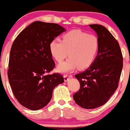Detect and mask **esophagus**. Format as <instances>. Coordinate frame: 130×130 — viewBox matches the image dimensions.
<instances>
[{
	"mask_svg": "<svg viewBox=\"0 0 130 130\" xmlns=\"http://www.w3.org/2000/svg\"><path fill=\"white\" fill-rule=\"evenodd\" d=\"M72 74H65V75L63 76V77H64V80L65 81H67V80H68V78H70V77H72Z\"/></svg>",
	"mask_w": 130,
	"mask_h": 130,
	"instance_id": "34e87169",
	"label": "esophagus"
}]
</instances>
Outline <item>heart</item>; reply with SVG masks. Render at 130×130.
<instances>
[{
    "label": "heart",
    "instance_id": "1",
    "mask_svg": "<svg viewBox=\"0 0 130 130\" xmlns=\"http://www.w3.org/2000/svg\"><path fill=\"white\" fill-rule=\"evenodd\" d=\"M100 43L97 37L80 30H72L64 34L62 41L56 38L50 43L52 56L61 63L67 56L69 59L59 65L57 70L62 73L89 67L96 58ZM69 54H68V53Z\"/></svg>",
    "mask_w": 130,
    "mask_h": 130
}]
</instances>
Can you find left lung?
<instances>
[{"mask_svg": "<svg viewBox=\"0 0 130 130\" xmlns=\"http://www.w3.org/2000/svg\"><path fill=\"white\" fill-rule=\"evenodd\" d=\"M89 26L97 34L99 50L92 65L75 74L80 89L73 99L82 108L95 109L105 104L117 89L123 56L119 42L106 28L100 24Z\"/></svg>", "mask_w": 130, "mask_h": 130, "instance_id": "obj_1", "label": "left lung"}]
</instances>
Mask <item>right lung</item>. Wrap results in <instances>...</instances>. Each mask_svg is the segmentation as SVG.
<instances>
[{
    "label": "right lung",
    "instance_id": "right-lung-1",
    "mask_svg": "<svg viewBox=\"0 0 130 130\" xmlns=\"http://www.w3.org/2000/svg\"><path fill=\"white\" fill-rule=\"evenodd\" d=\"M65 31L60 25L35 21L18 35L11 46L8 77L18 102L30 110H38L49 103L53 91L64 82L60 73L50 74L55 67L50 43Z\"/></svg>",
    "mask_w": 130,
    "mask_h": 130
}]
</instances>
